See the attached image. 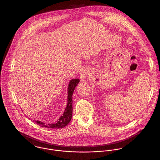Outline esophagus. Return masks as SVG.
Returning a JSON list of instances; mask_svg holds the SVG:
<instances>
[{"instance_id": "1", "label": "esophagus", "mask_w": 160, "mask_h": 160, "mask_svg": "<svg viewBox=\"0 0 160 160\" xmlns=\"http://www.w3.org/2000/svg\"><path fill=\"white\" fill-rule=\"evenodd\" d=\"M86 76H87V72L85 70L82 71L80 74H79V77L81 79V81H84L86 79Z\"/></svg>"}]
</instances>
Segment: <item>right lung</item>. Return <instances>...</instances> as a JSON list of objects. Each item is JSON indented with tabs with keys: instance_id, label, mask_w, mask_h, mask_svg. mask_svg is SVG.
I'll return each mask as SVG.
<instances>
[{
	"instance_id": "add662e5",
	"label": "right lung",
	"mask_w": 160,
	"mask_h": 160,
	"mask_svg": "<svg viewBox=\"0 0 160 160\" xmlns=\"http://www.w3.org/2000/svg\"><path fill=\"white\" fill-rule=\"evenodd\" d=\"M79 82V79H71L69 82L68 87V103L67 107L65 110V112L63 115L57 121V122L52 124H46L40 121H34L36 124L40 125L41 127L47 128L50 129H59L63 128L70 122L72 118V93L75 89V88L77 86Z\"/></svg>"
}]
</instances>
